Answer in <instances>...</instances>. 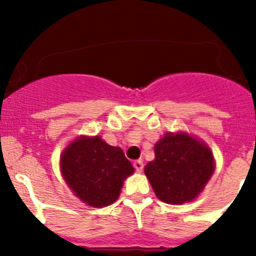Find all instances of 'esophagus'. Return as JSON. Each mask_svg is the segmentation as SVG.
Returning a JSON list of instances; mask_svg holds the SVG:
<instances>
[{
    "label": "esophagus",
    "mask_w": 256,
    "mask_h": 256,
    "mask_svg": "<svg viewBox=\"0 0 256 256\" xmlns=\"http://www.w3.org/2000/svg\"><path fill=\"white\" fill-rule=\"evenodd\" d=\"M134 167L138 172H142L144 171V162L141 160H138V161L134 162Z\"/></svg>",
    "instance_id": "obj_1"
}]
</instances>
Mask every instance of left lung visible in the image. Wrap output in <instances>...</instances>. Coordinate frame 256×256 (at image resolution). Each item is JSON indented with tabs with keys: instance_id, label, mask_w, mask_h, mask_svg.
<instances>
[{
	"instance_id": "1",
	"label": "left lung",
	"mask_w": 256,
	"mask_h": 256,
	"mask_svg": "<svg viewBox=\"0 0 256 256\" xmlns=\"http://www.w3.org/2000/svg\"><path fill=\"white\" fill-rule=\"evenodd\" d=\"M214 172L210 148L186 132H168L154 144V160L144 167L154 194L168 204L190 202Z\"/></svg>"
}]
</instances>
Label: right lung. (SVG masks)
<instances>
[{
    "label": "right lung",
    "mask_w": 256,
    "mask_h": 256,
    "mask_svg": "<svg viewBox=\"0 0 256 256\" xmlns=\"http://www.w3.org/2000/svg\"><path fill=\"white\" fill-rule=\"evenodd\" d=\"M60 171L80 200L102 208L118 200L134 167L120 147L110 146L100 136H80L62 154Z\"/></svg>",
    "instance_id": "1"
}]
</instances>
